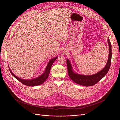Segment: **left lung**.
Returning <instances> with one entry per match:
<instances>
[{"label": "left lung", "mask_w": 120, "mask_h": 120, "mask_svg": "<svg viewBox=\"0 0 120 120\" xmlns=\"http://www.w3.org/2000/svg\"><path fill=\"white\" fill-rule=\"evenodd\" d=\"M108 43L109 46V54L108 61L106 66L103 69L93 75H83L75 74L72 69V66L69 60L67 59V66L68 74L70 78L75 83L85 86H92L97 83L100 80L103 78L108 73L111 64L112 59V46L109 39H108Z\"/></svg>", "instance_id": "left-lung-1"}]
</instances>
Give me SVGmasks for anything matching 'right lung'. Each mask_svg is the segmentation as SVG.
I'll return each instance as SVG.
<instances>
[{
  "label": "right lung",
  "mask_w": 120,
  "mask_h": 120,
  "mask_svg": "<svg viewBox=\"0 0 120 120\" xmlns=\"http://www.w3.org/2000/svg\"><path fill=\"white\" fill-rule=\"evenodd\" d=\"M57 58V56L50 60V61L49 62V63H48V64L47 65L45 72L41 76H40L39 77H38L37 78L30 80H24V79H20V78L18 77L17 76H16L15 75H14V74L10 70L9 68V71H10L11 74H12V75L14 77H15L17 80H18L19 82H20L21 83H22L23 84H24L26 85H27V86H37V85H40V84L43 83L47 78V77H48L49 73L50 72L51 66H52L54 62ZM8 67H9V66H8Z\"/></svg>",
  "instance_id": "right-lung-1"
}]
</instances>
